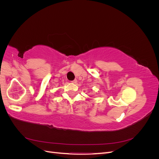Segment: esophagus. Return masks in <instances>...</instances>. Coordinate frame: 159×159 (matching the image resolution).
<instances>
[{
	"instance_id": "1",
	"label": "esophagus",
	"mask_w": 159,
	"mask_h": 159,
	"mask_svg": "<svg viewBox=\"0 0 159 159\" xmlns=\"http://www.w3.org/2000/svg\"><path fill=\"white\" fill-rule=\"evenodd\" d=\"M71 82L74 83V84H75V83H77V80H73V81H71Z\"/></svg>"
}]
</instances>
